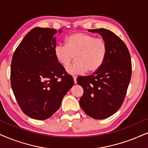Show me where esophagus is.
Segmentation results:
<instances>
[{
	"instance_id": "obj_1",
	"label": "esophagus",
	"mask_w": 148,
	"mask_h": 148,
	"mask_svg": "<svg viewBox=\"0 0 148 148\" xmlns=\"http://www.w3.org/2000/svg\"><path fill=\"white\" fill-rule=\"evenodd\" d=\"M73 81H74V83L76 84L77 83V76L75 75H73Z\"/></svg>"
}]
</instances>
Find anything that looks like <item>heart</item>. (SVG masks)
Instances as JSON below:
<instances>
[{"instance_id": "heart-1", "label": "heart", "mask_w": 148, "mask_h": 148, "mask_svg": "<svg viewBox=\"0 0 148 148\" xmlns=\"http://www.w3.org/2000/svg\"><path fill=\"white\" fill-rule=\"evenodd\" d=\"M66 45H58L53 50L58 62L67 66L75 58L76 62L66 68L70 74H82L88 71L94 73L104 63L108 45L103 38H95L86 33H75L66 38Z\"/></svg>"}]
</instances>
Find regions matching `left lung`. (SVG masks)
<instances>
[{
  "label": "left lung",
  "instance_id": "left-lung-1",
  "mask_svg": "<svg viewBox=\"0 0 148 148\" xmlns=\"http://www.w3.org/2000/svg\"><path fill=\"white\" fill-rule=\"evenodd\" d=\"M101 34L108 45L106 58L99 71L77 82L84 89L79 105L87 115L103 119L114 114L123 104L132 75L130 55L123 41L106 29L88 30Z\"/></svg>",
  "mask_w": 148,
  "mask_h": 148
}]
</instances>
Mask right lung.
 I'll use <instances>...</instances> for the list:
<instances>
[{
    "label": "right lung",
    "mask_w": 148,
    "mask_h": 148,
    "mask_svg": "<svg viewBox=\"0 0 148 148\" xmlns=\"http://www.w3.org/2000/svg\"><path fill=\"white\" fill-rule=\"evenodd\" d=\"M56 33L51 28H34L12 60L11 85L16 101L25 114L38 120L51 116L74 84L72 76L54 56Z\"/></svg>",
    "instance_id": "1"
}]
</instances>
